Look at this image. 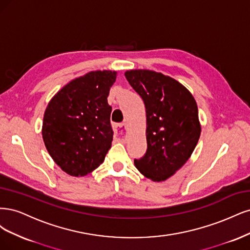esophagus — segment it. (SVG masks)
<instances>
[{"label": "esophagus", "mask_w": 250, "mask_h": 250, "mask_svg": "<svg viewBox=\"0 0 250 250\" xmlns=\"http://www.w3.org/2000/svg\"><path fill=\"white\" fill-rule=\"evenodd\" d=\"M115 133L118 135L119 138H124L125 135L126 134V125L125 124H119L115 125Z\"/></svg>", "instance_id": "esophagus-1"}]
</instances>
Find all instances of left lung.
Returning <instances> with one entry per match:
<instances>
[{
  "mask_svg": "<svg viewBox=\"0 0 250 250\" xmlns=\"http://www.w3.org/2000/svg\"><path fill=\"white\" fill-rule=\"evenodd\" d=\"M125 76L146 112L147 149L134 164L146 178L165 181L187 162L198 142L196 102L186 87L161 72L132 69Z\"/></svg>",
  "mask_w": 250,
  "mask_h": 250,
  "instance_id": "left-lung-1",
  "label": "left lung"
}]
</instances>
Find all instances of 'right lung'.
<instances>
[{
  "label": "right lung",
  "instance_id": "right-lung-1",
  "mask_svg": "<svg viewBox=\"0 0 250 250\" xmlns=\"http://www.w3.org/2000/svg\"><path fill=\"white\" fill-rule=\"evenodd\" d=\"M116 71L95 70L72 80L56 93L44 111L42 138L64 172L84 176L104 160L113 140L108 104Z\"/></svg>",
  "mask_w": 250,
  "mask_h": 250
}]
</instances>
